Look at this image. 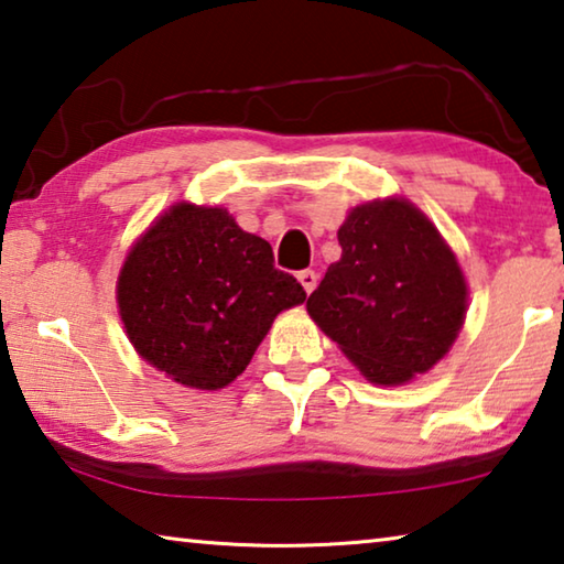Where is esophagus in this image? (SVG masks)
<instances>
[{"label": "esophagus", "mask_w": 564, "mask_h": 564, "mask_svg": "<svg viewBox=\"0 0 564 564\" xmlns=\"http://www.w3.org/2000/svg\"><path fill=\"white\" fill-rule=\"evenodd\" d=\"M297 280L302 282L304 292L312 294V292H314V288H317V280H319V274L314 272V270H302V272L297 274Z\"/></svg>", "instance_id": "esophagus-1"}]
</instances>
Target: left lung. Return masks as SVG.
I'll return each instance as SVG.
<instances>
[{
	"instance_id": "left-lung-1",
	"label": "left lung",
	"mask_w": 564,
	"mask_h": 564,
	"mask_svg": "<svg viewBox=\"0 0 564 564\" xmlns=\"http://www.w3.org/2000/svg\"><path fill=\"white\" fill-rule=\"evenodd\" d=\"M307 312L371 383L397 387L446 357L466 322L456 254L403 197L357 205Z\"/></svg>"
}]
</instances>
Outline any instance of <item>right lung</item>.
<instances>
[{
  "mask_svg": "<svg viewBox=\"0 0 564 564\" xmlns=\"http://www.w3.org/2000/svg\"><path fill=\"white\" fill-rule=\"evenodd\" d=\"M116 300L141 359L183 387L217 391L307 292L223 207L177 203L131 247Z\"/></svg>",
  "mask_w": 564,
  "mask_h": 564,
  "instance_id": "obj_1",
  "label": "right lung"
}]
</instances>
